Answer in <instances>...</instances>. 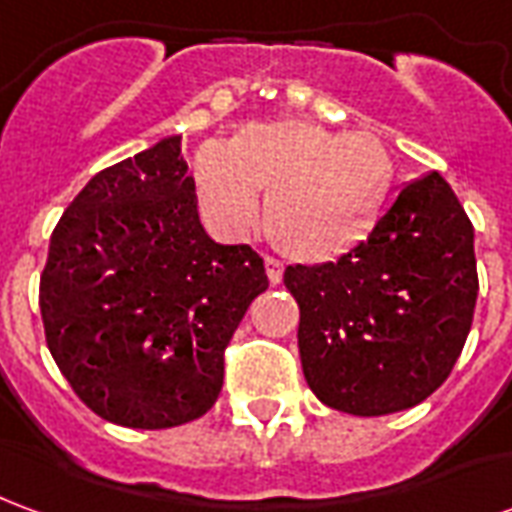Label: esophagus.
<instances>
[{
	"label": "esophagus",
	"instance_id": "obj_1",
	"mask_svg": "<svg viewBox=\"0 0 512 512\" xmlns=\"http://www.w3.org/2000/svg\"><path fill=\"white\" fill-rule=\"evenodd\" d=\"M266 274H268V282L271 285H279L282 282V274H285V266H282V260H277V257H266Z\"/></svg>",
	"mask_w": 512,
	"mask_h": 512
}]
</instances>
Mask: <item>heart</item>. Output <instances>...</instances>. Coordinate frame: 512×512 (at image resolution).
Segmentation results:
<instances>
[{
    "instance_id": "obj_1",
    "label": "heart",
    "mask_w": 512,
    "mask_h": 512,
    "mask_svg": "<svg viewBox=\"0 0 512 512\" xmlns=\"http://www.w3.org/2000/svg\"><path fill=\"white\" fill-rule=\"evenodd\" d=\"M389 153L365 131L332 134L301 120L249 123L227 145L202 147L197 197L219 230L263 227L293 260L326 263L354 249L376 224L389 189Z\"/></svg>"
}]
</instances>
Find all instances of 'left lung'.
Instances as JSON below:
<instances>
[{"label": "left lung", "mask_w": 512, "mask_h": 512, "mask_svg": "<svg viewBox=\"0 0 512 512\" xmlns=\"http://www.w3.org/2000/svg\"><path fill=\"white\" fill-rule=\"evenodd\" d=\"M304 378L329 408L381 417L439 389L477 301L474 227L439 172L397 191L365 241L334 263L288 266Z\"/></svg>", "instance_id": "1"}]
</instances>
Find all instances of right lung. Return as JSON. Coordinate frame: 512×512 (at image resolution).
<instances>
[{"label":"right lung","mask_w":512,"mask_h":512,"mask_svg":"<svg viewBox=\"0 0 512 512\" xmlns=\"http://www.w3.org/2000/svg\"><path fill=\"white\" fill-rule=\"evenodd\" d=\"M186 169L178 134L101 169L62 213L40 274L54 362L123 428L202 417L222 392L224 348L268 288L252 246L205 233Z\"/></svg>","instance_id":"obj_1"}]
</instances>
